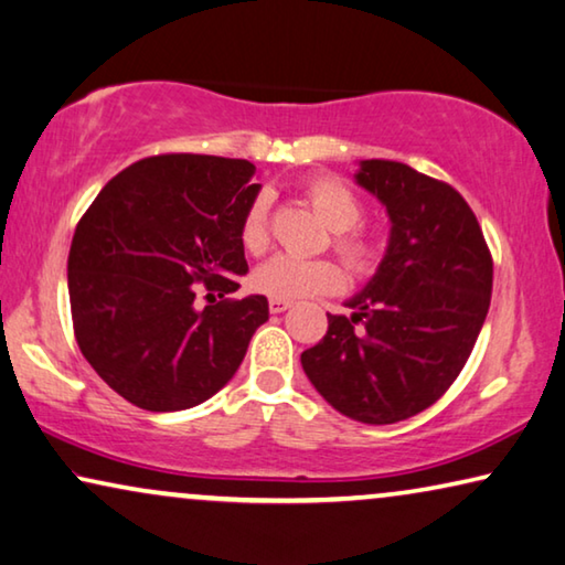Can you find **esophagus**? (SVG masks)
<instances>
[{
  "label": "esophagus",
  "instance_id": "34e87169",
  "mask_svg": "<svg viewBox=\"0 0 565 565\" xmlns=\"http://www.w3.org/2000/svg\"><path fill=\"white\" fill-rule=\"evenodd\" d=\"M289 307H291V301H284V299L268 301V309H271V315H281V311H286Z\"/></svg>",
  "mask_w": 565,
  "mask_h": 565
}]
</instances>
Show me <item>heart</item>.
<instances>
[{
  "label": "heart",
  "instance_id": "obj_1",
  "mask_svg": "<svg viewBox=\"0 0 565 565\" xmlns=\"http://www.w3.org/2000/svg\"><path fill=\"white\" fill-rule=\"evenodd\" d=\"M305 200L311 210L322 217L327 228L332 231V250L352 276L373 274L381 260V246L375 235L367 233L363 225V202L348 184L337 177L319 174L305 184ZM241 243L248 254L260 256L271 246V228H268V202L256 198L250 202L241 221ZM254 286L271 299L297 301L309 297L334 294L344 286V274L330 258H291L276 256L266 260L254 274Z\"/></svg>",
  "mask_w": 565,
  "mask_h": 565
}]
</instances>
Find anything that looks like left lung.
I'll return each mask as SVG.
<instances>
[{
    "mask_svg": "<svg viewBox=\"0 0 565 565\" xmlns=\"http://www.w3.org/2000/svg\"><path fill=\"white\" fill-rule=\"evenodd\" d=\"M355 177L388 210V254L350 317L327 315L301 367L342 416L383 426L434 406L467 365L490 309L492 254L451 184L388 159H365Z\"/></svg>",
    "mask_w": 565,
    "mask_h": 565,
    "instance_id": "obj_1",
    "label": "left lung"
}]
</instances>
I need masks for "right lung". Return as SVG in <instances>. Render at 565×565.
I'll use <instances>...</instances> for the list:
<instances>
[{"instance_id": "add662e5", "label": "right lung", "mask_w": 565, "mask_h": 565, "mask_svg": "<svg viewBox=\"0 0 565 565\" xmlns=\"http://www.w3.org/2000/svg\"><path fill=\"white\" fill-rule=\"evenodd\" d=\"M254 174L246 159L147 157L116 174L75 225V342L137 408L162 414L207 401L268 319L266 297L228 299L248 271L241 221L258 195ZM200 288L209 291L202 310Z\"/></svg>"}]
</instances>
